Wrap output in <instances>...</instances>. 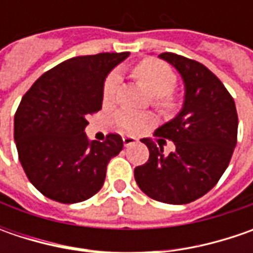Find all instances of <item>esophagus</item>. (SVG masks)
Segmentation results:
<instances>
[{"instance_id": "esophagus-1", "label": "esophagus", "mask_w": 253, "mask_h": 253, "mask_svg": "<svg viewBox=\"0 0 253 253\" xmlns=\"http://www.w3.org/2000/svg\"><path fill=\"white\" fill-rule=\"evenodd\" d=\"M122 142H124V146H131V145H133L136 142V139L133 136H124Z\"/></svg>"}]
</instances>
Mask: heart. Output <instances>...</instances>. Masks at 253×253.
Returning <instances> with one entry per match:
<instances>
[{
    "label": "heart",
    "mask_w": 253,
    "mask_h": 253,
    "mask_svg": "<svg viewBox=\"0 0 253 253\" xmlns=\"http://www.w3.org/2000/svg\"><path fill=\"white\" fill-rule=\"evenodd\" d=\"M133 76L139 83L148 90V92L156 97L155 104L162 108H170L173 105V97L170 92L174 90L177 83V76L169 64L158 59H143L133 67ZM120 74L111 72L105 77L102 84V100L104 102H111L120 84ZM117 125L126 132H138L145 128L151 118L145 114L132 111H121L115 117Z\"/></svg>",
    "instance_id": "b5f03b06"
}]
</instances>
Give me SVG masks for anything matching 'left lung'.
<instances>
[{
    "label": "left lung",
    "instance_id": "8db88e82",
    "mask_svg": "<svg viewBox=\"0 0 253 253\" xmlns=\"http://www.w3.org/2000/svg\"><path fill=\"white\" fill-rule=\"evenodd\" d=\"M181 74L184 104L181 111L155 132L158 143L145 138L149 159L135 168L139 189L168 204H187L203 197L228 168L237 145L238 114L225 85L204 64L176 53L159 54ZM165 139L176 149L166 155Z\"/></svg>",
    "mask_w": 253,
    "mask_h": 253
}]
</instances>
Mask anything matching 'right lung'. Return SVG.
Instances as JSON below:
<instances>
[{
    "instance_id": "obj_1",
    "label": "right lung",
    "mask_w": 253,
    "mask_h": 253,
    "mask_svg": "<svg viewBox=\"0 0 253 253\" xmlns=\"http://www.w3.org/2000/svg\"><path fill=\"white\" fill-rule=\"evenodd\" d=\"M129 52L77 56L43 73L26 91L14 118L19 162L47 199L73 204L104 184L107 165L122 151L118 133L88 141L87 115L102 107L107 74Z\"/></svg>"
}]
</instances>
